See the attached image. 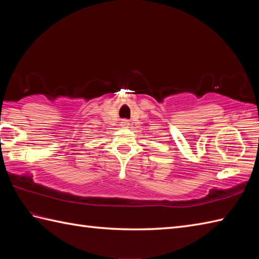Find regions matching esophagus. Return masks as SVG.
I'll list each match as a JSON object with an SVG mask.
<instances>
[{"label":"esophagus","mask_w":259,"mask_h":259,"mask_svg":"<svg viewBox=\"0 0 259 259\" xmlns=\"http://www.w3.org/2000/svg\"><path fill=\"white\" fill-rule=\"evenodd\" d=\"M121 123H123V125H128L129 121L128 120H122V122H121Z\"/></svg>","instance_id":"obj_1"}]
</instances>
